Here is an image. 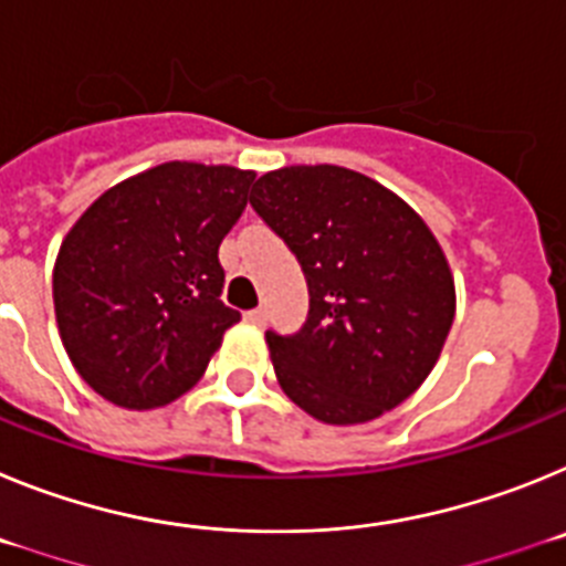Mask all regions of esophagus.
I'll return each mask as SVG.
<instances>
[{
    "mask_svg": "<svg viewBox=\"0 0 566 566\" xmlns=\"http://www.w3.org/2000/svg\"><path fill=\"white\" fill-rule=\"evenodd\" d=\"M243 319L252 323V326H263V323H266V312H263V308H252V312L243 314Z\"/></svg>",
    "mask_w": 566,
    "mask_h": 566,
    "instance_id": "obj_1",
    "label": "esophagus"
}]
</instances>
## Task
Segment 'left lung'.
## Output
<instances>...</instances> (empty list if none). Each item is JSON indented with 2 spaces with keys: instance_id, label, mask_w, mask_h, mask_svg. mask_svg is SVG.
<instances>
[{
  "instance_id": "obj_1",
  "label": "left lung",
  "mask_w": 566,
  "mask_h": 566,
  "mask_svg": "<svg viewBox=\"0 0 566 566\" xmlns=\"http://www.w3.org/2000/svg\"><path fill=\"white\" fill-rule=\"evenodd\" d=\"M249 203L308 286L306 323L266 332L280 388L332 424L405 402L437 365L457 312L431 229L377 181L332 164L266 172Z\"/></svg>"
}]
</instances>
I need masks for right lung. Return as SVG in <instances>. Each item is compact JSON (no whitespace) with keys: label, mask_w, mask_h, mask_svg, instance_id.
Wrapping results in <instances>:
<instances>
[{"label":"right lung","mask_w":566,"mask_h":566,"mask_svg":"<svg viewBox=\"0 0 566 566\" xmlns=\"http://www.w3.org/2000/svg\"><path fill=\"white\" fill-rule=\"evenodd\" d=\"M254 172L169 161L104 192L59 249L56 323L84 382L147 411L187 394L240 312L218 247Z\"/></svg>","instance_id":"1"}]
</instances>
